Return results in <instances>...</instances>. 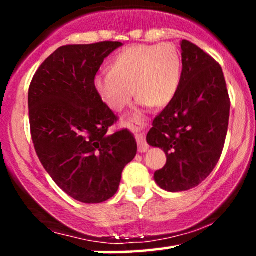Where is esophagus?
I'll return each mask as SVG.
<instances>
[{
  "instance_id": "1",
  "label": "esophagus",
  "mask_w": 256,
  "mask_h": 256,
  "mask_svg": "<svg viewBox=\"0 0 256 256\" xmlns=\"http://www.w3.org/2000/svg\"><path fill=\"white\" fill-rule=\"evenodd\" d=\"M144 122H142L140 118H134L130 122V128H132V131L134 132L136 134V140L138 143V152H146L149 149L148 143L146 142L144 138Z\"/></svg>"
}]
</instances>
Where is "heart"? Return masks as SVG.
Segmentation results:
<instances>
[{
  "label": "heart",
  "instance_id": "obj_1",
  "mask_svg": "<svg viewBox=\"0 0 256 256\" xmlns=\"http://www.w3.org/2000/svg\"><path fill=\"white\" fill-rule=\"evenodd\" d=\"M182 72V55L174 44H134L113 58L110 72L96 76L95 89L112 110H124L134 92L142 107H164L177 95Z\"/></svg>",
  "mask_w": 256,
  "mask_h": 256
}]
</instances>
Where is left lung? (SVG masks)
<instances>
[{"label": "left lung", "mask_w": 256, "mask_h": 256, "mask_svg": "<svg viewBox=\"0 0 256 256\" xmlns=\"http://www.w3.org/2000/svg\"><path fill=\"white\" fill-rule=\"evenodd\" d=\"M183 72L177 95L152 122L149 146L165 152L154 180L170 192L201 184L218 164L230 118L222 67L195 44L182 40Z\"/></svg>", "instance_id": "obj_1"}]
</instances>
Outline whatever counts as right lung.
Returning a JSON list of instances; mask_svg holds the SVG:
<instances>
[{
    "label": "right lung",
    "instance_id": "add662e5",
    "mask_svg": "<svg viewBox=\"0 0 256 256\" xmlns=\"http://www.w3.org/2000/svg\"><path fill=\"white\" fill-rule=\"evenodd\" d=\"M120 42L64 46L40 64L28 89L34 149L60 189L83 204L116 195L137 154L132 132L107 134L116 116L95 89V76Z\"/></svg>",
    "mask_w": 256,
    "mask_h": 256
}]
</instances>
